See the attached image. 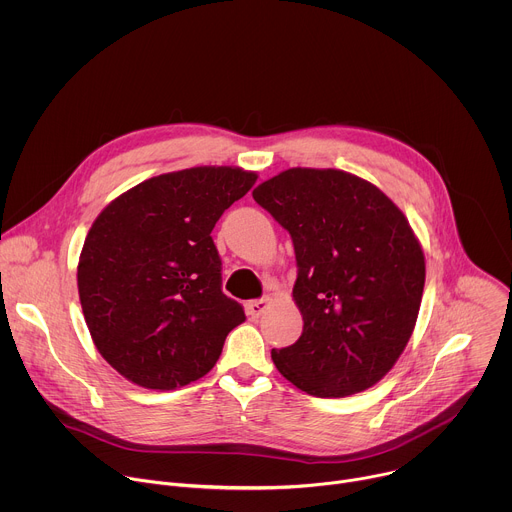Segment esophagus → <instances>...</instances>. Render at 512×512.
I'll use <instances>...</instances> for the list:
<instances>
[{
    "instance_id": "obj_1",
    "label": "esophagus",
    "mask_w": 512,
    "mask_h": 512,
    "mask_svg": "<svg viewBox=\"0 0 512 512\" xmlns=\"http://www.w3.org/2000/svg\"><path fill=\"white\" fill-rule=\"evenodd\" d=\"M271 300L269 298H261V300H253L247 304V312L251 318H259L267 308H269Z\"/></svg>"
}]
</instances>
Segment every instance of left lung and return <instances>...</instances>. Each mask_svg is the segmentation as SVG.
Wrapping results in <instances>:
<instances>
[{
  "mask_svg": "<svg viewBox=\"0 0 512 512\" xmlns=\"http://www.w3.org/2000/svg\"><path fill=\"white\" fill-rule=\"evenodd\" d=\"M253 198L294 241L302 336L277 371L314 397L377 385L405 350L425 285L423 249L399 206L342 170L289 168Z\"/></svg>",
  "mask_w": 512,
  "mask_h": 512,
  "instance_id": "8db88e82",
  "label": "left lung"
}]
</instances>
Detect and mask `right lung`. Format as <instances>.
Returning <instances> with one entry per match:
<instances>
[{
	"label": "right lung",
	"instance_id": "add662e5",
	"mask_svg": "<svg viewBox=\"0 0 512 512\" xmlns=\"http://www.w3.org/2000/svg\"><path fill=\"white\" fill-rule=\"evenodd\" d=\"M233 166L145 180L109 202L85 239L77 281L91 338L127 381L170 391L204 377L243 306L221 289L210 237L255 184Z\"/></svg>",
	"mask_w": 512,
	"mask_h": 512
}]
</instances>
